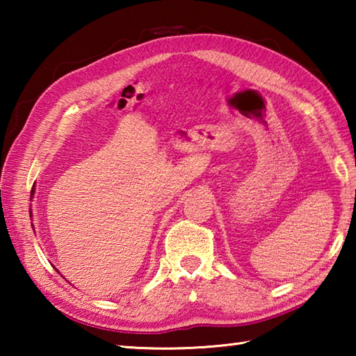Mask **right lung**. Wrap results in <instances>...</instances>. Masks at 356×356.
I'll use <instances>...</instances> for the list:
<instances>
[{
    "label": "right lung",
    "mask_w": 356,
    "mask_h": 356,
    "mask_svg": "<svg viewBox=\"0 0 356 356\" xmlns=\"http://www.w3.org/2000/svg\"><path fill=\"white\" fill-rule=\"evenodd\" d=\"M31 195H34V190H33V191H31Z\"/></svg>",
    "instance_id": "obj_1"
}]
</instances>
